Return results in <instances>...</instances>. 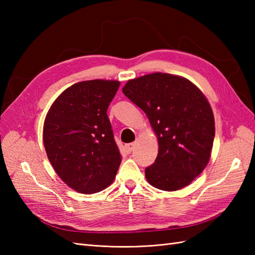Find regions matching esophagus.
Wrapping results in <instances>:
<instances>
[{"label": "esophagus", "mask_w": 255, "mask_h": 255, "mask_svg": "<svg viewBox=\"0 0 255 255\" xmlns=\"http://www.w3.org/2000/svg\"><path fill=\"white\" fill-rule=\"evenodd\" d=\"M134 146H135V143L134 142H132V143H128V144H126V151H127V153H130L133 151V149H134Z\"/></svg>", "instance_id": "esophagus-1"}]
</instances>
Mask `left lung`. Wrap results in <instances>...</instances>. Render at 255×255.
Segmentation results:
<instances>
[{
	"label": "left lung",
	"instance_id": "1",
	"mask_svg": "<svg viewBox=\"0 0 255 255\" xmlns=\"http://www.w3.org/2000/svg\"><path fill=\"white\" fill-rule=\"evenodd\" d=\"M122 92L144 112L157 137L158 154L145 168L146 181L166 191L187 186L210 161L215 137L203 92L183 76L163 72L128 80Z\"/></svg>",
	"mask_w": 255,
	"mask_h": 255
}]
</instances>
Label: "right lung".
<instances>
[{"mask_svg": "<svg viewBox=\"0 0 255 255\" xmlns=\"http://www.w3.org/2000/svg\"><path fill=\"white\" fill-rule=\"evenodd\" d=\"M119 81L73 84L51 105L43 123V143L54 170L80 194L109 187L121 163L107 109Z\"/></svg>", "mask_w": 255, "mask_h": 255, "instance_id": "right-lung-1", "label": "right lung"}]
</instances>
